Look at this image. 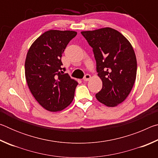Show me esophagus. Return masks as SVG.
<instances>
[{
  "label": "esophagus",
  "instance_id": "esophagus-1",
  "mask_svg": "<svg viewBox=\"0 0 158 158\" xmlns=\"http://www.w3.org/2000/svg\"><path fill=\"white\" fill-rule=\"evenodd\" d=\"M90 79V74H85V75L84 76V81H89V80Z\"/></svg>",
  "mask_w": 158,
  "mask_h": 158
}]
</instances>
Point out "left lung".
Masks as SVG:
<instances>
[{"mask_svg":"<svg viewBox=\"0 0 158 158\" xmlns=\"http://www.w3.org/2000/svg\"><path fill=\"white\" fill-rule=\"evenodd\" d=\"M81 33L93 48L98 75L102 81V89L95 97L103 105L116 106L126 99L135 84L137 64L133 47L111 28Z\"/></svg>","mask_w":158,"mask_h":158,"instance_id":"obj_1","label":"left lung"}]
</instances>
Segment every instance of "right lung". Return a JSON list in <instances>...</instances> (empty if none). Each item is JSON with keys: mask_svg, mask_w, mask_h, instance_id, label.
Listing matches in <instances>:
<instances>
[{"mask_svg": "<svg viewBox=\"0 0 158 158\" xmlns=\"http://www.w3.org/2000/svg\"><path fill=\"white\" fill-rule=\"evenodd\" d=\"M77 34L73 31H48L32 44L26 55L25 76L29 89L49 111L63 110L73 100L78 82L64 73L61 57Z\"/></svg>", "mask_w": 158, "mask_h": 158, "instance_id": "obj_1", "label": "right lung"}]
</instances>
